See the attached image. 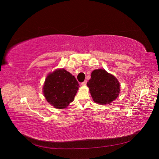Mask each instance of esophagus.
I'll return each mask as SVG.
<instances>
[{
  "label": "esophagus",
  "mask_w": 159,
  "mask_h": 159,
  "mask_svg": "<svg viewBox=\"0 0 159 159\" xmlns=\"http://www.w3.org/2000/svg\"><path fill=\"white\" fill-rule=\"evenodd\" d=\"M86 84H87V80H85L84 81H83V82L81 83V85H85Z\"/></svg>",
  "instance_id": "1"
}]
</instances>
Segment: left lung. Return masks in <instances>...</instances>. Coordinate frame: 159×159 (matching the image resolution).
I'll return each instance as SVG.
<instances>
[{
  "label": "left lung",
  "instance_id": "8db88e82",
  "mask_svg": "<svg viewBox=\"0 0 159 159\" xmlns=\"http://www.w3.org/2000/svg\"><path fill=\"white\" fill-rule=\"evenodd\" d=\"M90 93L95 103H110L116 99L120 91V84L115 76L105 70H95L87 83Z\"/></svg>",
  "mask_w": 159,
  "mask_h": 159
}]
</instances>
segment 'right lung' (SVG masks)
Masks as SVG:
<instances>
[{
    "label": "right lung",
    "instance_id": "obj_1",
    "mask_svg": "<svg viewBox=\"0 0 159 159\" xmlns=\"http://www.w3.org/2000/svg\"><path fill=\"white\" fill-rule=\"evenodd\" d=\"M79 88L75 78L64 69L57 70L47 76L43 91L48 102L63 109L74 99Z\"/></svg>",
    "mask_w": 159,
    "mask_h": 159
}]
</instances>
